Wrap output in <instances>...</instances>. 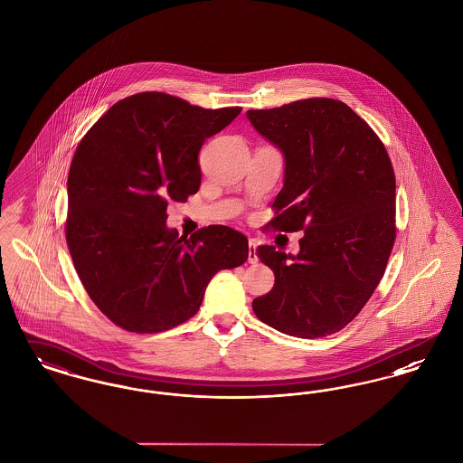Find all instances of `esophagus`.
Returning a JSON list of instances; mask_svg holds the SVG:
<instances>
[{"instance_id":"1","label":"esophagus","mask_w":463,"mask_h":463,"mask_svg":"<svg viewBox=\"0 0 463 463\" xmlns=\"http://www.w3.org/2000/svg\"><path fill=\"white\" fill-rule=\"evenodd\" d=\"M257 241L255 240H250L248 241V262L250 264H257Z\"/></svg>"}]
</instances>
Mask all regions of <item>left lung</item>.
Segmentation results:
<instances>
[{
    "label": "left lung",
    "instance_id": "left-lung-1",
    "mask_svg": "<svg viewBox=\"0 0 463 463\" xmlns=\"http://www.w3.org/2000/svg\"><path fill=\"white\" fill-rule=\"evenodd\" d=\"M246 116L285 156L270 225L304 231L297 255L257 248L276 283L253 300V312L291 336L336 333L370 300L394 246L392 163L370 125L340 100L306 99Z\"/></svg>",
    "mask_w": 463,
    "mask_h": 463
}]
</instances>
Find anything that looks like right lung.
Instances as JSON below:
<instances>
[{
  "instance_id": "1",
  "label": "right lung",
  "mask_w": 463,
  "mask_h": 463,
  "mask_svg": "<svg viewBox=\"0 0 463 463\" xmlns=\"http://www.w3.org/2000/svg\"><path fill=\"white\" fill-rule=\"evenodd\" d=\"M240 112L144 91L81 138L67 178V248L90 298L119 328H175L198 312L219 270L246 262L248 240L231 227L191 238L166 227L168 201L198 193L204 140Z\"/></svg>"
}]
</instances>
